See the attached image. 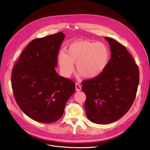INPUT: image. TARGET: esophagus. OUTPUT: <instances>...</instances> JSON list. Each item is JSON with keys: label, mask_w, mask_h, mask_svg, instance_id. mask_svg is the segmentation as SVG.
I'll return each mask as SVG.
<instances>
[{"label": "esophagus", "mask_w": 150, "mask_h": 150, "mask_svg": "<svg viewBox=\"0 0 150 150\" xmlns=\"http://www.w3.org/2000/svg\"><path fill=\"white\" fill-rule=\"evenodd\" d=\"M75 88H76V91L77 92H79L81 90V86L78 83H76L75 84Z\"/></svg>", "instance_id": "obj_1"}]
</instances>
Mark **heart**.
<instances>
[{"label": "heart", "instance_id": "b5f03b06", "mask_svg": "<svg viewBox=\"0 0 150 150\" xmlns=\"http://www.w3.org/2000/svg\"><path fill=\"white\" fill-rule=\"evenodd\" d=\"M109 58V51L105 44L82 40L70 44L67 53H59L58 62L61 73L66 77L74 72V62L77 72L83 77L93 78L103 72Z\"/></svg>", "mask_w": 150, "mask_h": 150}]
</instances>
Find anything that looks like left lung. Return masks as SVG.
Returning <instances> with one entry per match:
<instances>
[{
  "instance_id": "obj_1",
  "label": "left lung",
  "mask_w": 150,
  "mask_h": 150,
  "mask_svg": "<svg viewBox=\"0 0 150 150\" xmlns=\"http://www.w3.org/2000/svg\"><path fill=\"white\" fill-rule=\"evenodd\" d=\"M111 56L100 75L82 82L86 116L92 122L105 125L122 117L132 106L139 83V70L125 47L106 37Z\"/></svg>"
}]
</instances>
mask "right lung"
<instances>
[{
  "label": "right lung",
  "mask_w": 150,
  "mask_h": 150,
  "mask_svg": "<svg viewBox=\"0 0 150 150\" xmlns=\"http://www.w3.org/2000/svg\"><path fill=\"white\" fill-rule=\"evenodd\" d=\"M62 32L29 42L14 66L11 86L22 111L36 122L51 123L61 119L67 100L75 91V83L55 70Z\"/></svg>",
  "instance_id": "right-lung-1"
}]
</instances>
